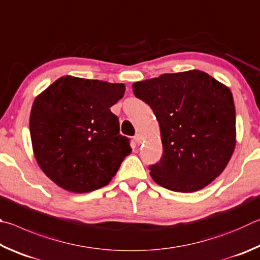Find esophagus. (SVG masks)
I'll list each match as a JSON object with an SVG mask.
<instances>
[{
  "label": "esophagus",
  "instance_id": "obj_1",
  "mask_svg": "<svg viewBox=\"0 0 260 260\" xmlns=\"http://www.w3.org/2000/svg\"><path fill=\"white\" fill-rule=\"evenodd\" d=\"M142 140H143V138H142V136H140L139 134H137V135L135 136V142H136V144H137V145L142 144Z\"/></svg>",
  "mask_w": 260,
  "mask_h": 260
}]
</instances>
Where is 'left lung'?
<instances>
[{"instance_id":"8db88e82","label":"left lung","mask_w":260,"mask_h":260,"mask_svg":"<svg viewBox=\"0 0 260 260\" xmlns=\"http://www.w3.org/2000/svg\"><path fill=\"white\" fill-rule=\"evenodd\" d=\"M133 89L160 124L162 157L149 166L156 184L192 193L224 171L236 137L234 100L227 86L194 70L136 82Z\"/></svg>"}]
</instances>
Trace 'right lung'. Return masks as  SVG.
<instances>
[{
  "label": "right lung",
  "instance_id": "1",
  "mask_svg": "<svg viewBox=\"0 0 260 260\" xmlns=\"http://www.w3.org/2000/svg\"><path fill=\"white\" fill-rule=\"evenodd\" d=\"M124 91L122 83L62 76L35 98L29 117L34 155L59 187L73 193L104 187L133 151L111 112Z\"/></svg>",
  "mask_w": 260,
  "mask_h": 260
}]
</instances>
